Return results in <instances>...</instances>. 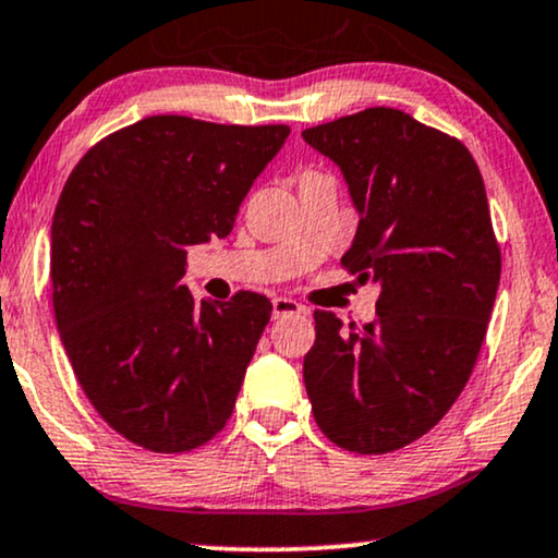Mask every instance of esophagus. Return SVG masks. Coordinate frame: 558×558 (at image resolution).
<instances>
[{
    "instance_id": "obj_1",
    "label": "esophagus",
    "mask_w": 558,
    "mask_h": 558,
    "mask_svg": "<svg viewBox=\"0 0 558 558\" xmlns=\"http://www.w3.org/2000/svg\"><path fill=\"white\" fill-rule=\"evenodd\" d=\"M288 314H301V304H299V301L286 299V296L272 299V317L280 319V317H288Z\"/></svg>"
}]
</instances>
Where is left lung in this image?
Segmentation results:
<instances>
[{"mask_svg": "<svg viewBox=\"0 0 558 558\" xmlns=\"http://www.w3.org/2000/svg\"><path fill=\"white\" fill-rule=\"evenodd\" d=\"M340 166L359 231L340 265L379 283L377 319L314 312L312 413L332 445L385 454L445 418L471 379L501 275L486 186L458 137L374 106L304 130Z\"/></svg>", "mask_w": 558, "mask_h": 558, "instance_id": "left-lung-1", "label": "left lung"}]
</instances>
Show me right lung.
Instances as JSON below:
<instances>
[{
	"mask_svg": "<svg viewBox=\"0 0 558 558\" xmlns=\"http://www.w3.org/2000/svg\"><path fill=\"white\" fill-rule=\"evenodd\" d=\"M286 124L147 117L72 169L51 223V301L64 351L100 418L150 452H190L231 418L272 304L179 286L186 246L231 233Z\"/></svg>",
	"mask_w": 558,
	"mask_h": 558,
	"instance_id": "obj_1",
	"label": "right lung"
}]
</instances>
